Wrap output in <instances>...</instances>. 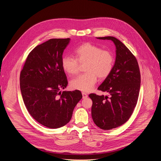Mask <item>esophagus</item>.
<instances>
[{"instance_id":"obj_1","label":"esophagus","mask_w":161,"mask_h":161,"mask_svg":"<svg viewBox=\"0 0 161 161\" xmlns=\"http://www.w3.org/2000/svg\"><path fill=\"white\" fill-rule=\"evenodd\" d=\"M82 96H83V99H86L88 97V95L85 92H82Z\"/></svg>"}]
</instances>
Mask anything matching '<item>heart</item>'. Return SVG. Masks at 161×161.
I'll list each match as a JSON object with an SVG mask.
<instances>
[{
    "label": "heart",
    "instance_id": "1",
    "mask_svg": "<svg viewBox=\"0 0 161 161\" xmlns=\"http://www.w3.org/2000/svg\"><path fill=\"white\" fill-rule=\"evenodd\" d=\"M76 58L64 56L62 58L64 71L69 75L78 73L80 65L84 66L86 72L73 79L71 86L75 90L88 92L97 82V78H106L111 73L114 64V57L112 52L98 46L88 42L84 43L76 50Z\"/></svg>",
    "mask_w": 161,
    "mask_h": 161
}]
</instances>
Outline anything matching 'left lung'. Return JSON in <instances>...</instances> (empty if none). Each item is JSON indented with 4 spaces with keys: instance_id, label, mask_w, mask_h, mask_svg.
<instances>
[{
    "instance_id": "obj_1",
    "label": "left lung",
    "mask_w": 161,
    "mask_h": 161,
    "mask_svg": "<svg viewBox=\"0 0 161 161\" xmlns=\"http://www.w3.org/2000/svg\"><path fill=\"white\" fill-rule=\"evenodd\" d=\"M111 40L116 47V59L111 74L98 87L109 96L90 94L92 100V117L103 130H110L125 124L130 117L138 99L141 75L138 63L130 51L112 36L97 37Z\"/></svg>"
}]
</instances>
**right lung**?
<instances>
[{
    "label": "right lung",
    "mask_w": 161,
    "mask_h": 161,
    "mask_svg": "<svg viewBox=\"0 0 161 161\" xmlns=\"http://www.w3.org/2000/svg\"><path fill=\"white\" fill-rule=\"evenodd\" d=\"M70 38L51 39L29 54L20 73L19 85L24 104L31 115L50 129L66 125L81 99L80 90L60 91L67 85L62 67L64 50Z\"/></svg>",
    "instance_id": "1"
}]
</instances>
